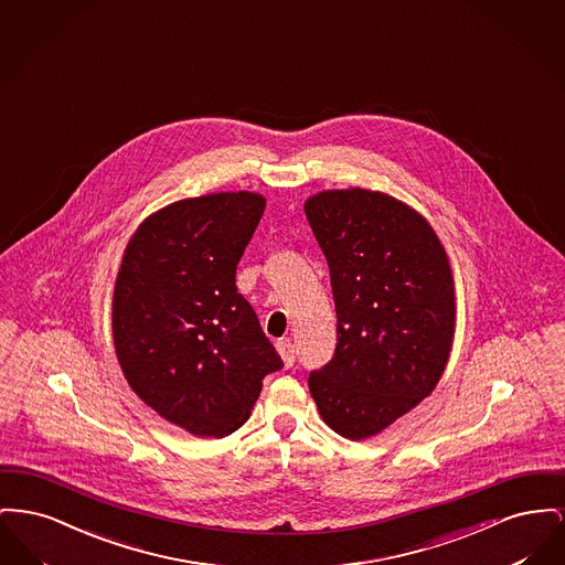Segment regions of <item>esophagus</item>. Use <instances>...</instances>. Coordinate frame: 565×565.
Listing matches in <instances>:
<instances>
[{
	"label": "esophagus",
	"mask_w": 565,
	"mask_h": 565,
	"mask_svg": "<svg viewBox=\"0 0 565 565\" xmlns=\"http://www.w3.org/2000/svg\"><path fill=\"white\" fill-rule=\"evenodd\" d=\"M276 351H278V355L282 359L285 367H291L296 363V347L291 344V340H280L276 344Z\"/></svg>",
	"instance_id": "1"
}]
</instances>
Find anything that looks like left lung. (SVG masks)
<instances>
[{
    "label": "left lung",
    "mask_w": 565,
    "mask_h": 565,
    "mask_svg": "<svg viewBox=\"0 0 565 565\" xmlns=\"http://www.w3.org/2000/svg\"><path fill=\"white\" fill-rule=\"evenodd\" d=\"M326 255L338 344L308 386L327 425L349 438L381 434L445 374L455 338V280L423 214L370 189H331L303 204Z\"/></svg>",
    "instance_id": "8db88e82"
}]
</instances>
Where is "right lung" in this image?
I'll return each instance as SVG.
<instances>
[{"label":"right lung","instance_id":"obj_1","mask_svg":"<svg viewBox=\"0 0 565 565\" xmlns=\"http://www.w3.org/2000/svg\"><path fill=\"white\" fill-rule=\"evenodd\" d=\"M264 210L253 191L179 200L140 223L120 259L113 338L125 381L198 438L234 434L282 367L236 287Z\"/></svg>","mask_w":565,"mask_h":565}]
</instances>
